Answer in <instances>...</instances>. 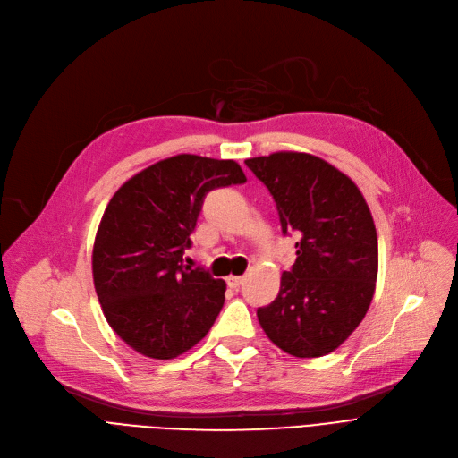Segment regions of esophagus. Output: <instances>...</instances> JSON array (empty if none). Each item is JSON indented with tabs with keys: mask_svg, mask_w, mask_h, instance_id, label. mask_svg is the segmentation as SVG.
Here are the masks:
<instances>
[{
	"mask_svg": "<svg viewBox=\"0 0 458 458\" xmlns=\"http://www.w3.org/2000/svg\"><path fill=\"white\" fill-rule=\"evenodd\" d=\"M226 284L232 287V290H237V287L243 284V276H235V275H230V276H226Z\"/></svg>",
	"mask_w": 458,
	"mask_h": 458,
	"instance_id": "obj_1",
	"label": "esophagus"
}]
</instances>
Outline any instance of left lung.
I'll use <instances>...</instances> for the list:
<instances>
[{"label":"left lung","mask_w":458,"mask_h":458,"mask_svg":"<svg viewBox=\"0 0 458 458\" xmlns=\"http://www.w3.org/2000/svg\"><path fill=\"white\" fill-rule=\"evenodd\" d=\"M273 195L282 232H295L297 259L278 297L258 308L267 338L297 358L338 349L362 323L375 293L378 243L356 183L325 159L275 152L245 161Z\"/></svg>","instance_id":"left-lung-1"}]
</instances>
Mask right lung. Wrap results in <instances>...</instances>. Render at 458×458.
Returning <instances> with one entry per match:
<instances>
[{
	"label": "right lung",
	"instance_id": "add662e5",
	"mask_svg": "<svg viewBox=\"0 0 458 458\" xmlns=\"http://www.w3.org/2000/svg\"><path fill=\"white\" fill-rule=\"evenodd\" d=\"M232 159L180 154L130 178L109 200L92 249L94 290L109 327L133 351L171 360L195 347L225 304V280L183 266L202 202L245 183Z\"/></svg>",
	"mask_w": 458,
	"mask_h": 458
}]
</instances>
